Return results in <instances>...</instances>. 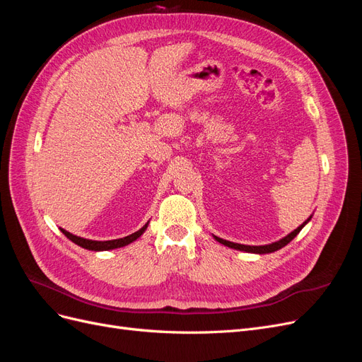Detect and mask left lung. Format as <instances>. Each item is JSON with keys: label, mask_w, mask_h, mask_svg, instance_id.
Segmentation results:
<instances>
[{"label": "left lung", "mask_w": 362, "mask_h": 362, "mask_svg": "<svg viewBox=\"0 0 362 362\" xmlns=\"http://www.w3.org/2000/svg\"><path fill=\"white\" fill-rule=\"evenodd\" d=\"M308 221H310V218H308ZM308 221H306V222H308ZM306 222H303V225H300L298 229H294V231H293V233H290L287 237L281 238L279 242H275V243H272V245H266V246H247V245H238V243L228 242V240L218 238V237H216V235H214V238L217 240L218 243H222V245H225V246H228V247H233V249L245 250V252H252V254H270V252H275V250H278V249L284 247L286 245H288V243L291 242V240L300 233V229L306 225Z\"/></svg>", "instance_id": "left-lung-1"}]
</instances>
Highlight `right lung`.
<instances>
[{
	"mask_svg": "<svg viewBox=\"0 0 362 362\" xmlns=\"http://www.w3.org/2000/svg\"><path fill=\"white\" fill-rule=\"evenodd\" d=\"M148 228V223L140 228L139 231L129 234L124 238H117V240H107V242H96V240H87V238H81V237H76L68 231H64V229H60V231L66 235L71 242H74L75 245H78L84 249H89V250H110V249H116V247H122V246H127L129 243H133L134 240H137L141 234L145 233V229Z\"/></svg>",
	"mask_w": 362,
	"mask_h": 362,
	"instance_id": "1",
	"label": "right lung"
}]
</instances>
